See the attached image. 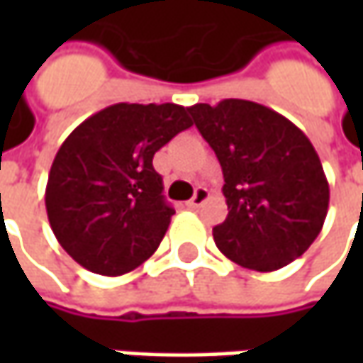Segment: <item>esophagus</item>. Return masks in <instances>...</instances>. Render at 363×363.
<instances>
[{
	"label": "esophagus",
	"mask_w": 363,
	"mask_h": 363,
	"mask_svg": "<svg viewBox=\"0 0 363 363\" xmlns=\"http://www.w3.org/2000/svg\"><path fill=\"white\" fill-rule=\"evenodd\" d=\"M208 198H210V191H208V188L198 186V188H196V194H194V198L188 202V206L191 208V210H196V208H200Z\"/></svg>",
	"instance_id": "1"
}]
</instances>
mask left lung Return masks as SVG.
Listing matches in <instances>:
<instances>
[{
	"mask_svg": "<svg viewBox=\"0 0 363 363\" xmlns=\"http://www.w3.org/2000/svg\"><path fill=\"white\" fill-rule=\"evenodd\" d=\"M188 113L224 174L228 216L212 230L220 252L258 272L299 258L319 236L329 206L328 177L307 135L242 99L198 103Z\"/></svg>",
	"mask_w": 363,
	"mask_h": 363,
	"instance_id": "8db88e82",
	"label": "left lung"
}]
</instances>
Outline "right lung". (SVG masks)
Instances as JSON below:
<instances>
[{
    "mask_svg": "<svg viewBox=\"0 0 363 363\" xmlns=\"http://www.w3.org/2000/svg\"><path fill=\"white\" fill-rule=\"evenodd\" d=\"M189 127L186 106L117 103L66 137L50 167L46 212L80 267L119 277L157 250L175 210L153 155Z\"/></svg>",
    "mask_w": 363,
    "mask_h": 363,
    "instance_id": "add662e5",
    "label": "right lung"
}]
</instances>
